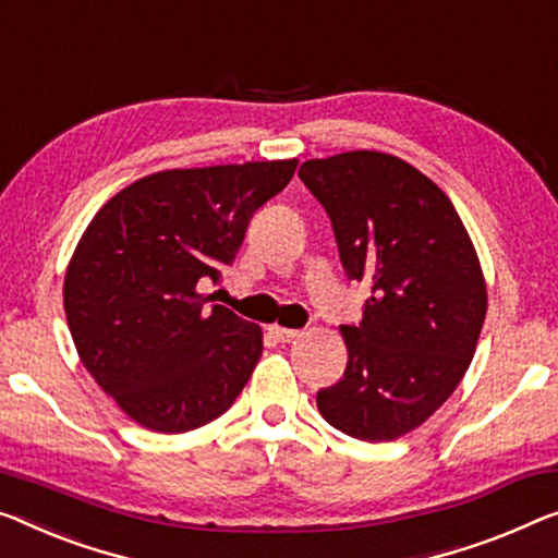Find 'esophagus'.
Returning <instances> with one entry per match:
<instances>
[{"mask_svg":"<svg viewBox=\"0 0 558 558\" xmlns=\"http://www.w3.org/2000/svg\"><path fill=\"white\" fill-rule=\"evenodd\" d=\"M270 332L280 340V343H293V340L301 338V330L286 328V326H270Z\"/></svg>","mask_w":558,"mask_h":558,"instance_id":"esophagus-1","label":"esophagus"}]
</instances>
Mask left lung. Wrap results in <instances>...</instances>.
I'll return each mask as SVG.
<instances>
[{
  "label": "left lung",
  "mask_w": 558,
  "mask_h": 558,
  "mask_svg": "<svg viewBox=\"0 0 558 558\" xmlns=\"http://www.w3.org/2000/svg\"><path fill=\"white\" fill-rule=\"evenodd\" d=\"M351 280H368L361 326H343L348 365L318 390L345 436L396 440L426 423L469 371L486 318V280L448 195L401 157L353 149L305 160Z\"/></svg>",
  "instance_id": "1"
}]
</instances>
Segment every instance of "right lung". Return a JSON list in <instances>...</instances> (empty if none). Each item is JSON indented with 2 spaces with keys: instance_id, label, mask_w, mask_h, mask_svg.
<instances>
[{
  "instance_id": "1",
  "label": "right lung",
  "mask_w": 558,
  "mask_h": 558,
  "mask_svg": "<svg viewBox=\"0 0 558 558\" xmlns=\"http://www.w3.org/2000/svg\"><path fill=\"white\" fill-rule=\"evenodd\" d=\"M298 160L162 170L107 199L64 272L80 361L132 421L185 434L226 413L263 355V330L199 282L220 280L257 207Z\"/></svg>"
}]
</instances>
